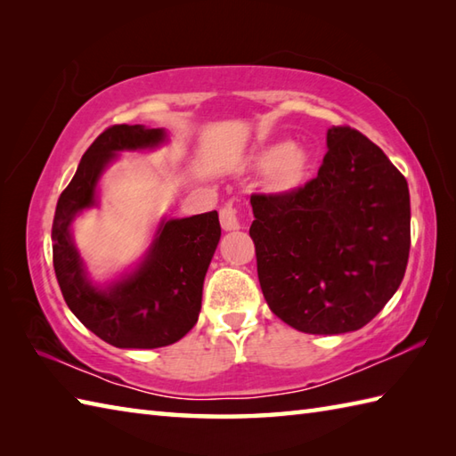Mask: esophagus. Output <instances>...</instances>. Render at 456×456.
Segmentation results:
<instances>
[{
  "instance_id": "esophagus-1",
  "label": "esophagus",
  "mask_w": 456,
  "mask_h": 456,
  "mask_svg": "<svg viewBox=\"0 0 456 456\" xmlns=\"http://www.w3.org/2000/svg\"><path fill=\"white\" fill-rule=\"evenodd\" d=\"M219 221H221L223 231H237L240 227L239 217H237V211H235L233 206H231V203H227V206L221 208Z\"/></svg>"
}]
</instances>
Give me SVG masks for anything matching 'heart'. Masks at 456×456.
I'll return each instance as SVG.
<instances>
[{
	"instance_id": "1",
	"label": "heart",
	"mask_w": 456,
	"mask_h": 456,
	"mask_svg": "<svg viewBox=\"0 0 456 456\" xmlns=\"http://www.w3.org/2000/svg\"><path fill=\"white\" fill-rule=\"evenodd\" d=\"M253 167L270 172V188L276 193H292L304 186L312 168V154L296 141L274 142L255 154Z\"/></svg>"
}]
</instances>
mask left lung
<instances>
[{"label":"left lung","mask_w":456,"mask_h":456,"mask_svg":"<svg viewBox=\"0 0 456 456\" xmlns=\"http://www.w3.org/2000/svg\"><path fill=\"white\" fill-rule=\"evenodd\" d=\"M317 178L250 196L258 282L273 314L309 335L364 327L400 288L410 256L408 182L351 127L327 131Z\"/></svg>","instance_id":"1"}]
</instances>
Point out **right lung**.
<instances>
[{
    "instance_id": "1",
    "label": "right lung",
    "mask_w": 456,
    "mask_h": 456,
    "mask_svg": "<svg viewBox=\"0 0 456 456\" xmlns=\"http://www.w3.org/2000/svg\"><path fill=\"white\" fill-rule=\"evenodd\" d=\"M167 141V131L144 125L105 129L56 203L53 263L64 302L94 335L118 348L167 346L196 325L203 280L221 237L217 211L164 217L137 266L105 284L90 278L72 237L74 219L98 208L100 178L119 152L152 151Z\"/></svg>"
}]
</instances>
